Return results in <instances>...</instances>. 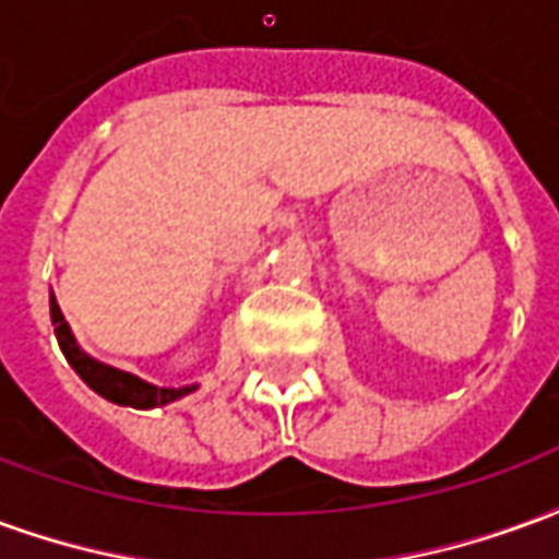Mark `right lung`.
I'll list each match as a JSON object with an SVG mask.
<instances>
[{
	"label": "right lung",
	"mask_w": 559,
	"mask_h": 559,
	"mask_svg": "<svg viewBox=\"0 0 559 559\" xmlns=\"http://www.w3.org/2000/svg\"><path fill=\"white\" fill-rule=\"evenodd\" d=\"M50 320H53V332L56 341H59V347L66 353L68 365L74 368L80 374V380L92 389V392H98L102 399L114 401L119 407H134V411H152V407H164V404H170V401L185 399L188 392H194V386H152L146 380H140V377L128 374V371H119L114 365H104L98 359H92L90 353L80 350L78 338H74V332L66 323V317H62V308L56 302V296L50 293Z\"/></svg>",
	"instance_id": "add662e5"
}]
</instances>
